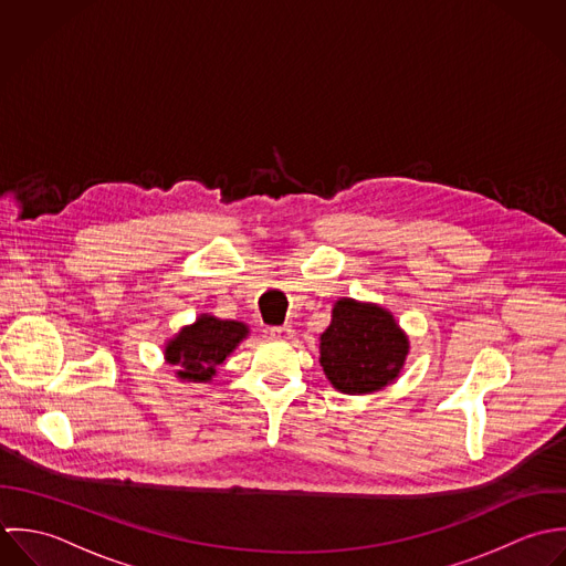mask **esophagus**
<instances>
[{
  "label": "esophagus",
  "mask_w": 566,
  "mask_h": 566,
  "mask_svg": "<svg viewBox=\"0 0 566 566\" xmlns=\"http://www.w3.org/2000/svg\"><path fill=\"white\" fill-rule=\"evenodd\" d=\"M271 333V337L277 340H291L295 337V331L291 328V326H280V328H271L269 331Z\"/></svg>",
  "instance_id": "obj_1"
}]
</instances>
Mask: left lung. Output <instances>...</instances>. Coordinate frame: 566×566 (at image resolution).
Masks as SVG:
<instances>
[{
  "mask_svg": "<svg viewBox=\"0 0 566 566\" xmlns=\"http://www.w3.org/2000/svg\"><path fill=\"white\" fill-rule=\"evenodd\" d=\"M319 363L340 394H374L394 382L409 354V339L378 304L340 297L319 337Z\"/></svg>",
  "mask_w": 566,
  "mask_h": 566,
  "instance_id": "left-lung-1",
  "label": "left lung"
}]
</instances>
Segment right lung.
Segmentation results:
<instances>
[{"label":"right lung","instance_id":"add662e5","mask_svg":"<svg viewBox=\"0 0 566 566\" xmlns=\"http://www.w3.org/2000/svg\"><path fill=\"white\" fill-rule=\"evenodd\" d=\"M249 328L242 322L219 319L214 315H201L192 326L181 328L166 343L164 356L170 365H177V378L188 382H210L217 376V367L247 339Z\"/></svg>","mask_w":566,"mask_h":566}]
</instances>
